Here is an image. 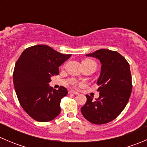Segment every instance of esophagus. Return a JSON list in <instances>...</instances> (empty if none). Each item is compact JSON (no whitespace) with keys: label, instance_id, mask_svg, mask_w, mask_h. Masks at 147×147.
Returning <instances> with one entry per match:
<instances>
[{"label":"esophagus","instance_id":"obj_1","mask_svg":"<svg viewBox=\"0 0 147 147\" xmlns=\"http://www.w3.org/2000/svg\"><path fill=\"white\" fill-rule=\"evenodd\" d=\"M69 94H79V93L76 91H74V90H69Z\"/></svg>","mask_w":147,"mask_h":147}]
</instances>
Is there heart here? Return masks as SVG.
Instances as JSON below:
<instances>
[{"label": "heart", "mask_w": 147, "mask_h": 147, "mask_svg": "<svg viewBox=\"0 0 147 147\" xmlns=\"http://www.w3.org/2000/svg\"><path fill=\"white\" fill-rule=\"evenodd\" d=\"M84 62H87V63H94V64H95V63H94V61H92V60H84ZM74 84H75V83L74 82Z\"/></svg>", "instance_id": "obj_1"}]
</instances>
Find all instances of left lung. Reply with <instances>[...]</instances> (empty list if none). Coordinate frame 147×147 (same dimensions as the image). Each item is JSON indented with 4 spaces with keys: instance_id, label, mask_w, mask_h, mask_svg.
Instances as JSON below:
<instances>
[{
    "instance_id": "8db88e82",
    "label": "left lung",
    "mask_w": 147,
    "mask_h": 147,
    "mask_svg": "<svg viewBox=\"0 0 147 147\" xmlns=\"http://www.w3.org/2000/svg\"><path fill=\"white\" fill-rule=\"evenodd\" d=\"M100 60L101 73L97 84L100 97L96 100L89 95L81 112L94 124H107L117 117L125 108L132 89L129 64L117 51L100 49L86 55Z\"/></svg>"
}]
</instances>
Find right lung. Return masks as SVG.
I'll use <instances>...</instances> for the list:
<instances>
[{"label": "right lung", "instance_id": "1", "mask_svg": "<svg viewBox=\"0 0 147 147\" xmlns=\"http://www.w3.org/2000/svg\"><path fill=\"white\" fill-rule=\"evenodd\" d=\"M45 45L26 48L16 62L13 84L20 105L32 119L40 122L54 119L60 113V101L67 94L65 87L53 90L50 78L70 57Z\"/></svg>", "mask_w": 147, "mask_h": 147}]
</instances>
